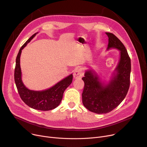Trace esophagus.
Listing matches in <instances>:
<instances>
[{
  "instance_id": "obj_1",
  "label": "esophagus",
  "mask_w": 147,
  "mask_h": 147,
  "mask_svg": "<svg viewBox=\"0 0 147 147\" xmlns=\"http://www.w3.org/2000/svg\"><path fill=\"white\" fill-rule=\"evenodd\" d=\"M83 76V72L80 69H76L73 74V77L75 79H81Z\"/></svg>"
}]
</instances>
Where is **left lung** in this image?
<instances>
[{"mask_svg": "<svg viewBox=\"0 0 147 147\" xmlns=\"http://www.w3.org/2000/svg\"><path fill=\"white\" fill-rule=\"evenodd\" d=\"M106 34L109 38L108 49L114 48L120 51L117 74L107 85L102 84L97 75L91 70L87 71L82 78L84 82L82 103L88 110L98 114L107 113L116 108L126 96L130 84L131 60L127 51L113 34Z\"/></svg>", "mask_w": 147, "mask_h": 147, "instance_id": "1", "label": "left lung"}]
</instances>
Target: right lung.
<instances>
[{"label": "right lung", "mask_w": 147, "mask_h": 147, "mask_svg": "<svg viewBox=\"0 0 147 147\" xmlns=\"http://www.w3.org/2000/svg\"><path fill=\"white\" fill-rule=\"evenodd\" d=\"M35 35L36 33L26 41L18 53L14 69V81L20 96L26 105L34 109L47 111L55 109L60 104L64 91L72 82L73 75L71 74L62 80L53 87L42 91H31L24 86L21 77L22 71L20 64V55L22 50Z\"/></svg>", "instance_id": "right-lung-1"}]
</instances>
